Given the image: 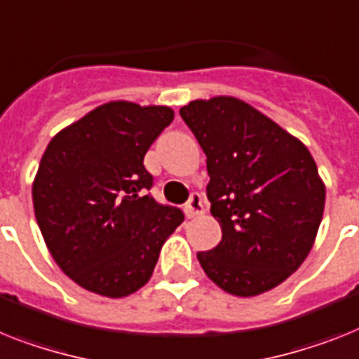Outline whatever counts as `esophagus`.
Returning <instances> with one entry per match:
<instances>
[{
    "mask_svg": "<svg viewBox=\"0 0 359 359\" xmlns=\"http://www.w3.org/2000/svg\"><path fill=\"white\" fill-rule=\"evenodd\" d=\"M184 213L188 219H194V217L201 215V213H204V206H203V197L198 194H194L191 197H189L188 204L184 206Z\"/></svg>",
    "mask_w": 359,
    "mask_h": 359,
    "instance_id": "esophagus-1",
    "label": "esophagus"
}]
</instances>
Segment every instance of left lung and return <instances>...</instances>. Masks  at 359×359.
Masks as SVG:
<instances>
[{
  "label": "left lung",
  "mask_w": 359,
  "mask_h": 359,
  "mask_svg": "<svg viewBox=\"0 0 359 359\" xmlns=\"http://www.w3.org/2000/svg\"><path fill=\"white\" fill-rule=\"evenodd\" d=\"M180 116L206 153V194L222 230L198 263L233 296L272 290L303 264L323 219L314 158L299 138L233 96L189 102Z\"/></svg>",
  "instance_id": "8db88e82"
}]
</instances>
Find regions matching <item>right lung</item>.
<instances>
[{
	"instance_id": "1",
	"label": "right lung",
	"mask_w": 359,
	"mask_h": 359,
	"mask_svg": "<svg viewBox=\"0 0 359 359\" xmlns=\"http://www.w3.org/2000/svg\"><path fill=\"white\" fill-rule=\"evenodd\" d=\"M173 116L165 105L107 102L45 149L32 182L36 221L56 264L86 290L116 299L142 288L184 221L146 195L144 156Z\"/></svg>"
}]
</instances>
